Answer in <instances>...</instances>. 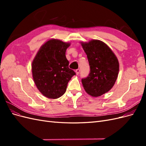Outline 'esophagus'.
I'll return each instance as SVG.
<instances>
[{"label": "esophagus", "mask_w": 146, "mask_h": 146, "mask_svg": "<svg viewBox=\"0 0 146 146\" xmlns=\"http://www.w3.org/2000/svg\"><path fill=\"white\" fill-rule=\"evenodd\" d=\"M75 72H76V74L77 75H78L79 74V73H80V69H76V71H75Z\"/></svg>", "instance_id": "esophagus-1"}]
</instances>
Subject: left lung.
Instances as JSON below:
<instances>
[{
	"instance_id": "1",
	"label": "left lung",
	"mask_w": 146,
	"mask_h": 146,
	"mask_svg": "<svg viewBox=\"0 0 146 146\" xmlns=\"http://www.w3.org/2000/svg\"><path fill=\"white\" fill-rule=\"evenodd\" d=\"M86 53L90 73L82 79L85 91L93 97L100 96L108 92L118 76L119 64L116 55L105 43L98 39L81 42Z\"/></svg>"
}]
</instances>
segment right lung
<instances>
[{"label": "right lung", "instance_id": "right-lung-1", "mask_svg": "<svg viewBox=\"0 0 146 146\" xmlns=\"http://www.w3.org/2000/svg\"><path fill=\"white\" fill-rule=\"evenodd\" d=\"M70 43L51 39L40 47L33 60L32 76L38 90L49 99H58L66 91L76 73L69 68L66 51Z\"/></svg>", "mask_w": 146, "mask_h": 146}]
</instances>
